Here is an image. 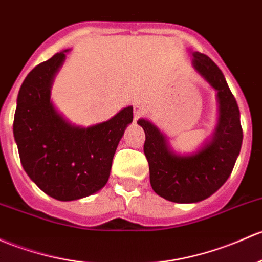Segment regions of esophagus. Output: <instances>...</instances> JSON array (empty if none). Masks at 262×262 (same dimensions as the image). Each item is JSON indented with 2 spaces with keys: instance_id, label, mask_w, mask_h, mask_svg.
Instances as JSON below:
<instances>
[{
  "instance_id": "esophagus-1",
  "label": "esophagus",
  "mask_w": 262,
  "mask_h": 262,
  "mask_svg": "<svg viewBox=\"0 0 262 262\" xmlns=\"http://www.w3.org/2000/svg\"><path fill=\"white\" fill-rule=\"evenodd\" d=\"M133 113H134V120H137L140 115L144 113V106H143L140 103H134Z\"/></svg>"
}]
</instances>
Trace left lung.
<instances>
[{"label": "left lung", "instance_id": "1", "mask_svg": "<svg viewBox=\"0 0 262 262\" xmlns=\"http://www.w3.org/2000/svg\"><path fill=\"white\" fill-rule=\"evenodd\" d=\"M191 54L194 70L217 92L219 118L212 136L194 152L181 154L152 122L144 118L137 122L145 133L150 186L158 196L176 203H197L219 191L230 177L242 144L240 110L224 74L205 54Z\"/></svg>", "mask_w": 262, "mask_h": 262}]
</instances>
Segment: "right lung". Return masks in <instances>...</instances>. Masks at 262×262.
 <instances>
[{
  "mask_svg": "<svg viewBox=\"0 0 262 262\" xmlns=\"http://www.w3.org/2000/svg\"><path fill=\"white\" fill-rule=\"evenodd\" d=\"M64 50L32 69L22 82L13 119L21 164L31 181L57 201H75L100 191L109 180L113 157L133 106L103 123L80 126L57 112L51 100Z\"/></svg>",
  "mask_w": 262,
  "mask_h": 262,
  "instance_id": "add662e5",
  "label": "right lung"
}]
</instances>
